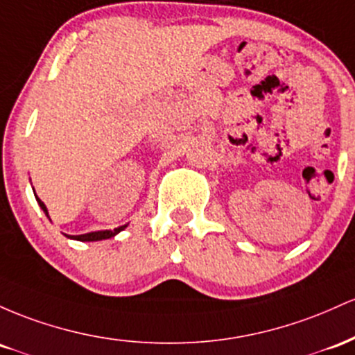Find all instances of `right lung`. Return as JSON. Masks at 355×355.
<instances>
[{
    "label": "right lung",
    "instance_id": "add662e5",
    "mask_svg": "<svg viewBox=\"0 0 355 355\" xmlns=\"http://www.w3.org/2000/svg\"><path fill=\"white\" fill-rule=\"evenodd\" d=\"M38 205L42 206V209L45 211V214L49 216V213H46V206L43 205L42 199H38ZM125 226H119V228H114V230H105V231H94V233H85V234H77V236H69V238H73V240H78V241H98V240H107V238H112L115 236L117 233H121L122 230H124Z\"/></svg>",
    "mask_w": 355,
    "mask_h": 355
}]
</instances>
